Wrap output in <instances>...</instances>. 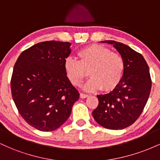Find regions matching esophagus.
<instances>
[{
    "label": "esophagus",
    "instance_id": "34e87169",
    "mask_svg": "<svg viewBox=\"0 0 160 160\" xmlns=\"http://www.w3.org/2000/svg\"><path fill=\"white\" fill-rule=\"evenodd\" d=\"M89 96V95L84 94V93H80V98H86Z\"/></svg>",
    "mask_w": 160,
    "mask_h": 160
}]
</instances>
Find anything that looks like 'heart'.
I'll return each instance as SVG.
<instances>
[{"label": "heart", "instance_id": "obj_1", "mask_svg": "<svg viewBox=\"0 0 160 160\" xmlns=\"http://www.w3.org/2000/svg\"><path fill=\"white\" fill-rule=\"evenodd\" d=\"M79 60L67 58L64 70L67 78L74 86L81 85L89 71L90 79L84 84L86 92H95L103 89L110 91L118 86L125 71V62L120 54L111 52L107 47L93 44L80 49Z\"/></svg>", "mask_w": 160, "mask_h": 160}]
</instances>
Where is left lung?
<instances>
[{
  "label": "left lung",
  "instance_id": "1",
  "mask_svg": "<svg viewBox=\"0 0 160 160\" xmlns=\"http://www.w3.org/2000/svg\"><path fill=\"white\" fill-rule=\"evenodd\" d=\"M113 45L123 58L125 71L120 83L108 94L98 95V105L92 111L95 120L108 129H123L140 117L151 89L149 67L144 58L128 46L114 41Z\"/></svg>",
  "mask_w": 160,
  "mask_h": 160
}]
</instances>
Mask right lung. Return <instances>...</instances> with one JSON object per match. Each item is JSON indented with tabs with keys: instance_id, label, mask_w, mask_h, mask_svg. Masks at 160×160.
Instances as JSON below:
<instances>
[{
	"instance_id": "obj_1",
	"label": "right lung",
	"mask_w": 160,
	"mask_h": 160,
	"mask_svg": "<svg viewBox=\"0 0 160 160\" xmlns=\"http://www.w3.org/2000/svg\"><path fill=\"white\" fill-rule=\"evenodd\" d=\"M71 45L55 40L38 43L23 51L14 65L12 98L25 122L40 131L60 127L80 97L64 70Z\"/></svg>"
}]
</instances>
